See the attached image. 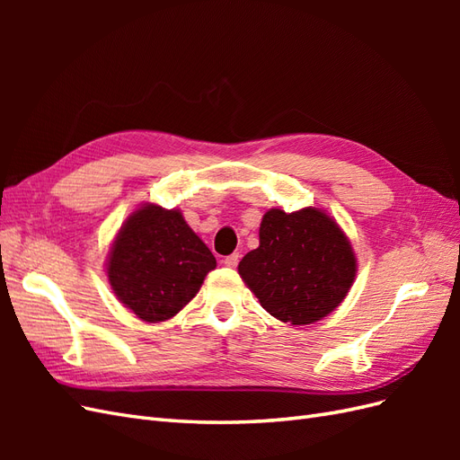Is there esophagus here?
<instances>
[{"label":"esophagus","instance_id":"esophagus-1","mask_svg":"<svg viewBox=\"0 0 460 460\" xmlns=\"http://www.w3.org/2000/svg\"><path fill=\"white\" fill-rule=\"evenodd\" d=\"M238 262H240V255L238 253H232V255L225 257V264H226V267H230V269L238 267Z\"/></svg>","mask_w":460,"mask_h":460}]
</instances>
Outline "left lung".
<instances>
[{"label": "left lung", "mask_w": 460, "mask_h": 460, "mask_svg": "<svg viewBox=\"0 0 460 460\" xmlns=\"http://www.w3.org/2000/svg\"><path fill=\"white\" fill-rule=\"evenodd\" d=\"M262 309L289 324H313L345 299L357 259L336 220L314 207L296 213L270 208L259 247L238 264Z\"/></svg>", "instance_id": "1"}]
</instances>
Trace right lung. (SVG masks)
<instances>
[{
  "label": "right lung",
  "mask_w": 460,
  "mask_h": 460,
  "mask_svg": "<svg viewBox=\"0 0 460 460\" xmlns=\"http://www.w3.org/2000/svg\"><path fill=\"white\" fill-rule=\"evenodd\" d=\"M217 259L176 208L144 205L124 222L107 261L120 303L146 323H163L196 297Z\"/></svg>",
  "instance_id": "add662e5"
}]
</instances>
